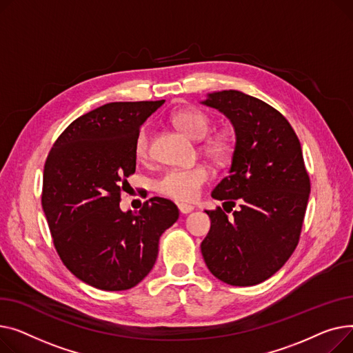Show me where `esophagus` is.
Segmentation results:
<instances>
[{
  "mask_svg": "<svg viewBox=\"0 0 353 353\" xmlns=\"http://www.w3.org/2000/svg\"><path fill=\"white\" fill-rule=\"evenodd\" d=\"M178 208H179L181 214H190V212H192V211H194V206H192V205H190V203H183V202L178 203Z\"/></svg>",
  "mask_w": 353,
  "mask_h": 353,
  "instance_id": "esophagus-1",
  "label": "esophagus"
}]
</instances>
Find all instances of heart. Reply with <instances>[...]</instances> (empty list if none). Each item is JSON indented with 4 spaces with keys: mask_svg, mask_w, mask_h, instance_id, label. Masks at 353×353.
I'll list each match as a JSON object with an SVG mask.
<instances>
[{
    "mask_svg": "<svg viewBox=\"0 0 353 353\" xmlns=\"http://www.w3.org/2000/svg\"><path fill=\"white\" fill-rule=\"evenodd\" d=\"M171 118L176 127L194 139H201L208 135L212 128V118L198 108L176 111ZM150 137L151 127L145 123L138 130L134 139V154L138 161H147L150 158ZM199 148L215 162L225 163L235 154L236 138L230 131H219L202 140ZM211 176L212 172L205 163L171 168L155 181V191L176 201H194L198 198L203 186L211 181Z\"/></svg>",
    "mask_w": 353,
    "mask_h": 353,
    "instance_id": "1",
    "label": "heart"
}]
</instances>
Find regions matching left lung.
Returning a JSON list of instances; mask_svg holds the SVG:
<instances>
[{
	"mask_svg": "<svg viewBox=\"0 0 353 353\" xmlns=\"http://www.w3.org/2000/svg\"><path fill=\"white\" fill-rule=\"evenodd\" d=\"M203 103L230 118L236 150L230 175L212 198L239 208L206 211L211 231L201 243L206 266L219 281L251 286L271 278L299 242L310 179L301 142L288 119L269 103L239 91L210 94Z\"/></svg>",
	"mask_w": 353,
	"mask_h": 353,
	"instance_id": "obj_1",
	"label": "left lung"
}]
</instances>
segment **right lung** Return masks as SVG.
<instances>
[{"mask_svg": "<svg viewBox=\"0 0 353 353\" xmlns=\"http://www.w3.org/2000/svg\"><path fill=\"white\" fill-rule=\"evenodd\" d=\"M161 101L110 102L81 115L47 157L41 202L54 248L78 279L102 291L134 288L152 269L162 232L179 218L165 198L119 210L135 172L134 139Z\"/></svg>", "mask_w": 353, "mask_h": 353, "instance_id": "1", "label": "right lung"}]
</instances>
